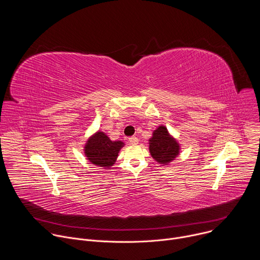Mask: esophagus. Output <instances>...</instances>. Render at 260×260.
Returning <instances> with one entry per match:
<instances>
[{"instance_id": "1", "label": "esophagus", "mask_w": 260, "mask_h": 260, "mask_svg": "<svg viewBox=\"0 0 260 260\" xmlns=\"http://www.w3.org/2000/svg\"><path fill=\"white\" fill-rule=\"evenodd\" d=\"M128 141H129V144H132V145H137L139 143V139L137 137H135V136L131 137L128 139Z\"/></svg>"}]
</instances>
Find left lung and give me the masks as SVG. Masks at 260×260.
Listing matches in <instances>:
<instances>
[{"label": "left lung", "instance_id": "left-lung-1", "mask_svg": "<svg viewBox=\"0 0 260 260\" xmlns=\"http://www.w3.org/2000/svg\"><path fill=\"white\" fill-rule=\"evenodd\" d=\"M149 151L158 164L168 165L179 155L180 145L165 125H159L149 139Z\"/></svg>", "mask_w": 260, "mask_h": 260}]
</instances>
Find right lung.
I'll return each instance as SVG.
<instances>
[{
  "mask_svg": "<svg viewBox=\"0 0 260 260\" xmlns=\"http://www.w3.org/2000/svg\"><path fill=\"white\" fill-rule=\"evenodd\" d=\"M123 146V142L111 141L105 133L96 132L87 140L84 146V154L92 165L109 169L115 164Z\"/></svg>",
  "mask_w": 260,
  "mask_h": 260,
  "instance_id": "add662e5",
  "label": "right lung"
}]
</instances>
